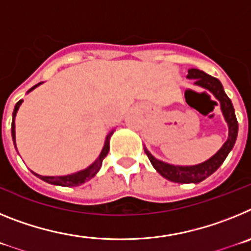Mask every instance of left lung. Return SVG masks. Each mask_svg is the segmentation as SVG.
Masks as SVG:
<instances>
[{"label":"left lung","mask_w":251,"mask_h":251,"mask_svg":"<svg viewBox=\"0 0 251 251\" xmlns=\"http://www.w3.org/2000/svg\"><path fill=\"white\" fill-rule=\"evenodd\" d=\"M187 79H194L195 85H199L203 88V89L211 92L215 98L217 99L219 103H216V101L215 103H216V105L220 104L224 118H225L226 123L229 126L227 141L224 143L223 147L217 151L211 158H208L207 161L195 166L170 165V163L162 162L157 159L156 157H153L146 148L145 152L148 156V158H150L153 167L156 168L157 172L161 176L165 177V178L177 183H199L205 178H207L208 176H211L215 171L223 165V162L225 161L230 151L232 150L235 141H236V137H238V121H236V115H235V110L231 100L226 95L225 90L223 88V84L220 83L219 79L206 74V73H203L202 70H199V69H190L187 74Z\"/></svg>","instance_id":"1"}]
</instances>
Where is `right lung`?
I'll return each mask as SVG.
<instances>
[{"mask_svg": "<svg viewBox=\"0 0 251 251\" xmlns=\"http://www.w3.org/2000/svg\"><path fill=\"white\" fill-rule=\"evenodd\" d=\"M40 84H43V83H39V84H36L35 86H32V88H31L27 93H30L31 90H34L36 86L40 85ZM22 101L24 100L17 101L16 105H15V109H13V113H12V126H11V134H12V141H13V143H15V147H16V136H15V117H16V113H17V110H19L20 105L22 104ZM113 132H114V130H110V132L108 133V136H106V138H105V142H104L103 150H101V152H100V154H99L98 158L95 159L94 163H93V165H90L88 168H85V170L79 171V172H76V174L66 175V176H40V175L35 174V172H32V174H34L35 176L39 177V178L43 179V181H45V182L51 183V185L65 186V187L80 186L81 183H84L85 181H88V179H90L92 177H94L95 175L98 174V171L100 170L101 163H103V159L105 158V156L108 154V152H109V139H110V137H112Z\"/></svg>", "mask_w": 251, "mask_h": 251, "instance_id": "right-lung-1", "label": "right lung"}]
</instances>
